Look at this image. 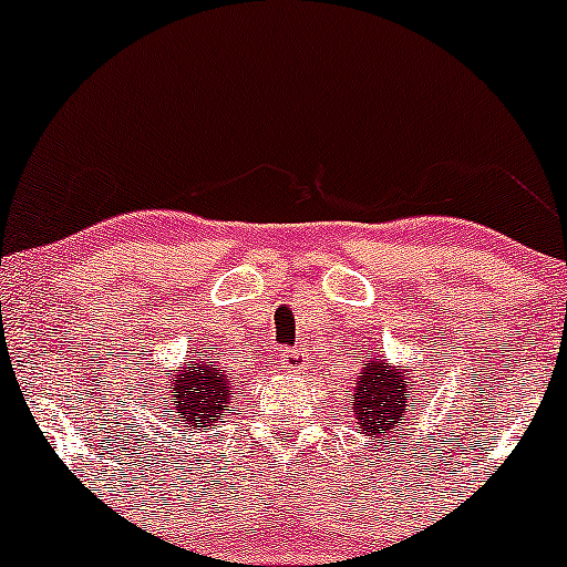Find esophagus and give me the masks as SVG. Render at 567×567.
<instances>
[{
  "label": "esophagus",
  "instance_id": "obj_1",
  "mask_svg": "<svg viewBox=\"0 0 567 567\" xmlns=\"http://www.w3.org/2000/svg\"><path fill=\"white\" fill-rule=\"evenodd\" d=\"M307 352L303 350H282L279 352V365L285 371H303L307 369Z\"/></svg>",
  "mask_w": 567,
  "mask_h": 567
}]
</instances>
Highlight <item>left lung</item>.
I'll use <instances>...</instances> for the list:
<instances>
[{
    "label": "left lung",
    "instance_id": "8db88e82",
    "mask_svg": "<svg viewBox=\"0 0 567 567\" xmlns=\"http://www.w3.org/2000/svg\"><path fill=\"white\" fill-rule=\"evenodd\" d=\"M420 384L409 379V365H390L379 354H369L360 365V377L354 382L350 401L354 427L377 441L374 450L384 441H390L393 446L395 441H401V435H406L401 433L395 439V431L403 425L401 420L406 412H414L412 403L420 401Z\"/></svg>",
    "mask_w": 567,
    "mask_h": 567
}]
</instances>
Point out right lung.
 Wrapping results in <instances>:
<instances>
[{
  "instance_id": "obj_1",
  "label": "right lung",
  "mask_w": 567,
  "mask_h": 567,
  "mask_svg": "<svg viewBox=\"0 0 567 567\" xmlns=\"http://www.w3.org/2000/svg\"><path fill=\"white\" fill-rule=\"evenodd\" d=\"M236 395L226 365H217L215 347H204L188 363L174 371L158 403L161 425L185 433H209L215 422L231 414Z\"/></svg>"
}]
</instances>
